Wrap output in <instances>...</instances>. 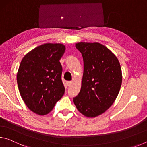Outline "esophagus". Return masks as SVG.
<instances>
[{"instance_id":"1","label":"esophagus","mask_w":147,"mask_h":147,"mask_svg":"<svg viewBox=\"0 0 147 147\" xmlns=\"http://www.w3.org/2000/svg\"><path fill=\"white\" fill-rule=\"evenodd\" d=\"M71 84H73V82H72V81L67 82V86H71Z\"/></svg>"}]
</instances>
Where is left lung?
Masks as SVG:
<instances>
[{
	"label": "left lung",
	"instance_id": "obj_1",
	"mask_svg": "<svg viewBox=\"0 0 147 147\" xmlns=\"http://www.w3.org/2000/svg\"><path fill=\"white\" fill-rule=\"evenodd\" d=\"M84 73L80 93L73 98L76 108L87 117H95L110 108L120 91L122 71L117 58L99 43L80 42Z\"/></svg>",
	"mask_w": 147,
	"mask_h": 147
}]
</instances>
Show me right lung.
<instances>
[{
	"mask_svg": "<svg viewBox=\"0 0 147 147\" xmlns=\"http://www.w3.org/2000/svg\"><path fill=\"white\" fill-rule=\"evenodd\" d=\"M65 51L63 44L45 43L27 53L20 63L17 74L20 94L26 106L38 115L51 112L65 93L59 61Z\"/></svg>",
	"mask_w": 147,
	"mask_h": 147,
	"instance_id": "right-lung-1",
	"label": "right lung"
}]
</instances>
